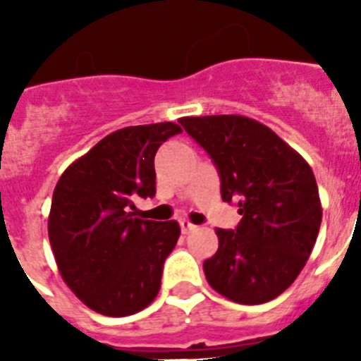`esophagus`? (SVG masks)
Listing matches in <instances>:
<instances>
[{"label":"esophagus","instance_id":"34e87169","mask_svg":"<svg viewBox=\"0 0 361 361\" xmlns=\"http://www.w3.org/2000/svg\"><path fill=\"white\" fill-rule=\"evenodd\" d=\"M180 226H181V232H183V234H189V232H192L195 228H197V225H192L189 219H181Z\"/></svg>","mask_w":361,"mask_h":361}]
</instances>
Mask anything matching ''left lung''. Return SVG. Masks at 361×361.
<instances>
[{"label": "left lung", "mask_w": 361, "mask_h": 361, "mask_svg": "<svg viewBox=\"0 0 361 361\" xmlns=\"http://www.w3.org/2000/svg\"><path fill=\"white\" fill-rule=\"evenodd\" d=\"M236 202V231L215 228L219 249L204 260L209 286L243 305L274 300L294 283L319 236L322 206L311 166L274 130L245 116L181 118Z\"/></svg>", "instance_id": "1"}]
</instances>
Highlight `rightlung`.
<instances>
[{
	"instance_id": "right-lung-1",
	"label": "right lung",
	"mask_w": 361,
	"mask_h": 361,
	"mask_svg": "<svg viewBox=\"0 0 361 361\" xmlns=\"http://www.w3.org/2000/svg\"><path fill=\"white\" fill-rule=\"evenodd\" d=\"M178 133L172 121L114 130L76 159L54 189L48 238L56 264L71 290L97 313L135 314L161 288L180 225L138 219L129 208L135 198L155 195L153 159Z\"/></svg>"
}]
</instances>
